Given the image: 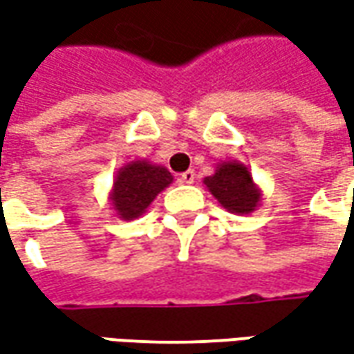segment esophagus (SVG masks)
<instances>
[{"mask_svg": "<svg viewBox=\"0 0 354 354\" xmlns=\"http://www.w3.org/2000/svg\"><path fill=\"white\" fill-rule=\"evenodd\" d=\"M179 181L185 185H191V183H195V171H185V173H181L179 175Z\"/></svg>", "mask_w": 354, "mask_h": 354, "instance_id": "esophagus-1", "label": "esophagus"}]
</instances>
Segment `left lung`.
I'll return each mask as SVG.
<instances>
[{
	"instance_id": "8db88e82",
	"label": "left lung",
	"mask_w": 354,
	"mask_h": 354,
	"mask_svg": "<svg viewBox=\"0 0 354 354\" xmlns=\"http://www.w3.org/2000/svg\"><path fill=\"white\" fill-rule=\"evenodd\" d=\"M207 189L226 211L234 214H248L256 211L262 201V193L252 181L250 171L238 161L221 163L214 175L205 179Z\"/></svg>"
}]
</instances>
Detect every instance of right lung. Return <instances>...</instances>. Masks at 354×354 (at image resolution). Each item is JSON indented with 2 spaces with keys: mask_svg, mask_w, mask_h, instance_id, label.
Returning a JSON list of instances; mask_svg holds the SVG:
<instances>
[{
  "mask_svg": "<svg viewBox=\"0 0 354 354\" xmlns=\"http://www.w3.org/2000/svg\"><path fill=\"white\" fill-rule=\"evenodd\" d=\"M173 183V175L149 161H131L116 173L112 187V207L122 221L142 216L153 198Z\"/></svg>",
  "mask_w": 354,
  "mask_h": 354,
  "instance_id": "obj_1",
  "label": "right lung"
}]
</instances>
